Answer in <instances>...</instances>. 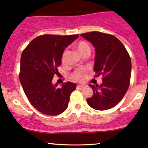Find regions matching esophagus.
I'll list each match as a JSON object with an SVG mask.
<instances>
[{
  "label": "esophagus",
  "mask_w": 148,
  "mask_h": 148,
  "mask_svg": "<svg viewBox=\"0 0 148 148\" xmlns=\"http://www.w3.org/2000/svg\"><path fill=\"white\" fill-rule=\"evenodd\" d=\"M77 88H79V89H81V88H84V86H82V85H79V86H77Z\"/></svg>",
  "instance_id": "obj_1"
}]
</instances>
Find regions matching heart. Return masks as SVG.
<instances>
[{
	"label": "heart",
	"mask_w": 148,
	"mask_h": 148,
	"mask_svg": "<svg viewBox=\"0 0 148 148\" xmlns=\"http://www.w3.org/2000/svg\"><path fill=\"white\" fill-rule=\"evenodd\" d=\"M76 49L79 51L81 55L84 56L85 55H89L90 53V47L86 42L85 41H80L76 45ZM67 51H64L62 53V58H61V60H62V64H65L66 62V56H67ZM85 70L84 69H76L74 71V73L72 74V77L74 81H78V82H81L85 78Z\"/></svg>",
	"instance_id": "obj_1"
}]
</instances>
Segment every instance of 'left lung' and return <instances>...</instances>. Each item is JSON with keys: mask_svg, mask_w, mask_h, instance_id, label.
Wrapping results in <instances>:
<instances>
[{"mask_svg": "<svg viewBox=\"0 0 148 148\" xmlns=\"http://www.w3.org/2000/svg\"><path fill=\"white\" fill-rule=\"evenodd\" d=\"M95 49L94 71L103 76L100 86L89 85L93 95L88 98L91 108L99 111L116 106L126 94L130 84L132 62L125 46L117 37L93 31L81 34Z\"/></svg>", "mask_w": 148, "mask_h": 148, "instance_id": "1", "label": "left lung"}]
</instances>
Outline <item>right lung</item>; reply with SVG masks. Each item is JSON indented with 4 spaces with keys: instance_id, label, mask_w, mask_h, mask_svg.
<instances>
[{
    "instance_id": "obj_1",
    "label": "right lung",
    "mask_w": 148,
    "mask_h": 148,
    "mask_svg": "<svg viewBox=\"0 0 148 148\" xmlns=\"http://www.w3.org/2000/svg\"><path fill=\"white\" fill-rule=\"evenodd\" d=\"M79 35H45L28 44L21 57L19 80L23 91L33 106L41 113L57 115L67 109L75 83L67 82L62 88L53 84L54 74L58 73L64 49Z\"/></svg>"
}]
</instances>
